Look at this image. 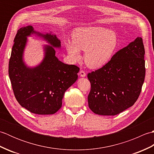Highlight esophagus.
Masks as SVG:
<instances>
[{
  "label": "esophagus",
  "mask_w": 154,
  "mask_h": 154,
  "mask_svg": "<svg viewBox=\"0 0 154 154\" xmlns=\"http://www.w3.org/2000/svg\"><path fill=\"white\" fill-rule=\"evenodd\" d=\"M79 75H80V77H85L86 76L85 72L84 71H80Z\"/></svg>",
  "instance_id": "obj_1"
}]
</instances>
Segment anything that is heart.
Here are the masks:
<instances>
[{
	"mask_svg": "<svg viewBox=\"0 0 154 154\" xmlns=\"http://www.w3.org/2000/svg\"><path fill=\"white\" fill-rule=\"evenodd\" d=\"M115 32L99 26L76 28L72 33V42L65 48L72 60L80 59L79 51H85L84 61L88 67L97 69L104 66L115 51L118 45Z\"/></svg>",
	"mask_w": 154,
	"mask_h": 154,
	"instance_id": "heart-1",
	"label": "heart"
}]
</instances>
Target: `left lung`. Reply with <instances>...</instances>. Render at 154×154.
Returning <instances> with one entry per match:
<instances>
[{
	"label": "left lung",
	"instance_id": "left-lung-1",
	"mask_svg": "<svg viewBox=\"0 0 154 154\" xmlns=\"http://www.w3.org/2000/svg\"><path fill=\"white\" fill-rule=\"evenodd\" d=\"M144 54L142 38L138 37L87 75L91 85L88 104L94 113L116 115L136 103L145 78Z\"/></svg>",
	"mask_w": 154,
	"mask_h": 154
}]
</instances>
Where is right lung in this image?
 <instances>
[{
	"label": "right lung",
	"instance_id": "obj_1",
	"mask_svg": "<svg viewBox=\"0 0 154 154\" xmlns=\"http://www.w3.org/2000/svg\"><path fill=\"white\" fill-rule=\"evenodd\" d=\"M35 34L49 44L44 47L40 64L28 67L23 61L27 37ZM8 65V74L18 103L36 114H53L60 109L65 92L77 80L79 68L65 64L55 56L54 48H61L56 35L42 34L32 26L20 28L16 34Z\"/></svg>",
	"mask_w": 154,
	"mask_h": 154
}]
</instances>
